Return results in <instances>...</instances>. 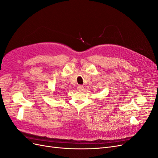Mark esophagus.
Returning a JSON list of instances; mask_svg holds the SVG:
<instances>
[{
  "label": "esophagus",
  "instance_id": "obj_1",
  "mask_svg": "<svg viewBox=\"0 0 158 158\" xmlns=\"http://www.w3.org/2000/svg\"><path fill=\"white\" fill-rule=\"evenodd\" d=\"M84 85H78V87H77V89H78V91H82L83 89H84Z\"/></svg>",
  "mask_w": 158,
  "mask_h": 158
}]
</instances>
